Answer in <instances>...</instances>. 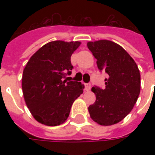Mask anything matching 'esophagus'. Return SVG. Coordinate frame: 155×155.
Here are the masks:
<instances>
[{
    "label": "esophagus",
    "instance_id": "obj_1",
    "mask_svg": "<svg viewBox=\"0 0 155 155\" xmlns=\"http://www.w3.org/2000/svg\"><path fill=\"white\" fill-rule=\"evenodd\" d=\"M84 87H85V90L86 91H89L91 89V84L89 83H87V84H84Z\"/></svg>",
    "mask_w": 155,
    "mask_h": 155
}]
</instances>
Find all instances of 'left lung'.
<instances>
[{"label":"left lung","mask_w":155,"mask_h":155,"mask_svg":"<svg viewBox=\"0 0 155 155\" xmlns=\"http://www.w3.org/2000/svg\"><path fill=\"white\" fill-rule=\"evenodd\" d=\"M99 70L108 75L105 88L92 87L96 101L88 107L90 117L101 125L123 120L134 108L140 94L141 75L135 61L120 45L108 40L87 42Z\"/></svg>","instance_id":"left-lung-1"}]
</instances>
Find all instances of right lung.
<instances>
[{
	"label": "right lung",
	"mask_w": 155,
	"mask_h": 155,
	"mask_svg": "<svg viewBox=\"0 0 155 155\" xmlns=\"http://www.w3.org/2000/svg\"><path fill=\"white\" fill-rule=\"evenodd\" d=\"M80 45L59 40L48 42L31 56L24 68V99L33 117L42 125L65 122L73 102L83 93L81 83L63 80L71 74V56Z\"/></svg>",
	"instance_id": "1"
}]
</instances>
